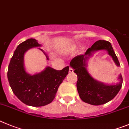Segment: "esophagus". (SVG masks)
Segmentation results:
<instances>
[{"label": "esophagus", "mask_w": 129, "mask_h": 129, "mask_svg": "<svg viewBox=\"0 0 129 129\" xmlns=\"http://www.w3.org/2000/svg\"><path fill=\"white\" fill-rule=\"evenodd\" d=\"M74 72V70L72 69V68H71V67H70V69H69V73H73Z\"/></svg>", "instance_id": "34e87169"}]
</instances>
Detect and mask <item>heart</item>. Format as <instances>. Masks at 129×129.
Masks as SVG:
<instances>
[{"instance_id": "heart-1", "label": "heart", "mask_w": 129, "mask_h": 129, "mask_svg": "<svg viewBox=\"0 0 129 129\" xmlns=\"http://www.w3.org/2000/svg\"><path fill=\"white\" fill-rule=\"evenodd\" d=\"M75 48H76V46H72V47H70L69 49H68V50L70 52L74 51V50H75Z\"/></svg>"}]
</instances>
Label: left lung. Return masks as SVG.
Wrapping results in <instances>:
<instances>
[{
  "instance_id": "left-lung-1",
  "label": "left lung",
  "mask_w": 129,
  "mask_h": 129,
  "mask_svg": "<svg viewBox=\"0 0 129 129\" xmlns=\"http://www.w3.org/2000/svg\"><path fill=\"white\" fill-rule=\"evenodd\" d=\"M102 50L107 52L116 65H120L111 43L105 40L96 41L84 55H77L70 62V67L74 70L77 75V88L80 98L86 103L93 106L104 104L114 99L123 83L121 74L118 77V82L109 84L96 81L89 73L87 68L88 61L95 52Z\"/></svg>"
}]
</instances>
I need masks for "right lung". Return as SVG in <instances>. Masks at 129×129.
<instances>
[{"instance_id":"obj_1","label":"right lung","mask_w":129,"mask_h":129,"mask_svg":"<svg viewBox=\"0 0 129 129\" xmlns=\"http://www.w3.org/2000/svg\"><path fill=\"white\" fill-rule=\"evenodd\" d=\"M41 47L36 40L28 39L21 43L14 52L8 67V79L14 94L25 104L40 107L51 103L59 86L68 74L69 67L56 70L47 67L40 73L30 75L24 66V55L32 48ZM45 55V52L38 48Z\"/></svg>"}]
</instances>
